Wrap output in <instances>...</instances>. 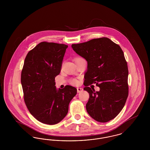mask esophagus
Segmentation results:
<instances>
[{
	"instance_id": "1",
	"label": "esophagus",
	"mask_w": 150,
	"mask_h": 150,
	"mask_svg": "<svg viewBox=\"0 0 150 150\" xmlns=\"http://www.w3.org/2000/svg\"><path fill=\"white\" fill-rule=\"evenodd\" d=\"M83 91H84V90H83V88H77V92H78V93H80V92H83Z\"/></svg>"
}]
</instances>
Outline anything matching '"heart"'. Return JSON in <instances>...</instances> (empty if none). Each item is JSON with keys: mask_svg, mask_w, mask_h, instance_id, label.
<instances>
[{"mask_svg": "<svg viewBox=\"0 0 150 150\" xmlns=\"http://www.w3.org/2000/svg\"><path fill=\"white\" fill-rule=\"evenodd\" d=\"M80 58H75V62L76 61V60H78L79 59H80ZM70 83H71V84H74V85H75V84H78L79 81L78 80H76V79H72L70 80Z\"/></svg>", "mask_w": 150, "mask_h": 150, "instance_id": "heart-1", "label": "heart"}]
</instances>
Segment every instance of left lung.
Segmentation results:
<instances>
[{
	"label": "left lung",
	"mask_w": 150,
	"mask_h": 150,
	"mask_svg": "<svg viewBox=\"0 0 150 150\" xmlns=\"http://www.w3.org/2000/svg\"><path fill=\"white\" fill-rule=\"evenodd\" d=\"M71 47L88 63L84 84V89L89 93L87 112L98 122L110 121L120 113L128 96V69L122 50L107 38ZM92 83L98 86L100 91L88 86Z\"/></svg>",
	"instance_id": "1"
}]
</instances>
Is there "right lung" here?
I'll return each mask as SVG.
<instances>
[{
	"label": "right lung",
	"instance_id": "right-lung-1",
	"mask_svg": "<svg viewBox=\"0 0 150 150\" xmlns=\"http://www.w3.org/2000/svg\"><path fill=\"white\" fill-rule=\"evenodd\" d=\"M67 47L42 42L29 52L24 61L21 78L24 100L31 114L44 124L54 125L64 119L77 93L74 86L57 89L55 86Z\"/></svg>",
	"mask_w": 150,
	"mask_h": 150
}]
</instances>
